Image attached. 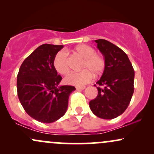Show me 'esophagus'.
<instances>
[{
  "label": "esophagus",
  "mask_w": 154,
  "mask_h": 154,
  "mask_svg": "<svg viewBox=\"0 0 154 154\" xmlns=\"http://www.w3.org/2000/svg\"><path fill=\"white\" fill-rule=\"evenodd\" d=\"M76 89H77V91H82V90L85 89V86H82V87H76Z\"/></svg>",
  "instance_id": "34e87169"
}]
</instances>
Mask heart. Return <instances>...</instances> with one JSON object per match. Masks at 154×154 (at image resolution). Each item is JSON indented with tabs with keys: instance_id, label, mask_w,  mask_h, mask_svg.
Listing matches in <instances>:
<instances>
[{
	"instance_id": "heart-1",
	"label": "heart",
	"mask_w": 154,
	"mask_h": 154,
	"mask_svg": "<svg viewBox=\"0 0 154 154\" xmlns=\"http://www.w3.org/2000/svg\"><path fill=\"white\" fill-rule=\"evenodd\" d=\"M76 54L83 59L79 72H73L69 74L65 78L66 84L71 85L81 86L88 84L93 79L94 75H99L105 68V60L101 55L95 54L93 48L88 45H79L75 48ZM54 66L55 69L61 75H65L69 71L67 54L65 51H59L55 56L54 59Z\"/></svg>"
}]
</instances>
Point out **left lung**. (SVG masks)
<instances>
[{
	"label": "left lung",
	"mask_w": 154,
	"mask_h": 154,
	"mask_svg": "<svg viewBox=\"0 0 154 154\" xmlns=\"http://www.w3.org/2000/svg\"><path fill=\"white\" fill-rule=\"evenodd\" d=\"M105 60L103 75L97 85L98 95L90 101L92 112L98 117L112 119L126 110L134 92L135 72L128 55L103 39L95 40Z\"/></svg>",
	"instance_id": "8db88e82"
}]
</instances>
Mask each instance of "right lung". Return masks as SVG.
<instances>
[{
    "label": "right lung",
    "instance_id": "1",
    "mask_svg": "<svg viewBox=\"0 0 154 154\" xmlns=\"http://www.w3.org/2000/svg\"><path fill=\"white\" fill-rule=\"evenodd\" d=\"M63 45L43 44L24 59L17 75L19 99L25 111L37 121L52 123L64 115L71 85L59 86L62 77L54 66L56 54Z\"/></svg>",
    "mask_w": 154,
    "mask_h": 154
}]
</instances>
